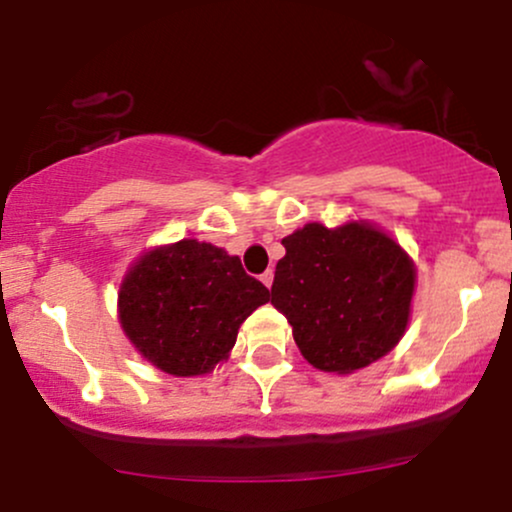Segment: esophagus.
I'll return each mask as SVG.
<instances>
[{"label": "esophagus", "mask_w": 512, "mask_h": 512, "mask_svg": "<svg viewBox=\"0 0 512 512\" xmlns=\"http://www.w3.org/2000/svg\"><path fill=\"white\" fill-rule=\"evenodd\" d=\"M260 279H262V284L267 286V289H272V284H274V272H272V269H267V272H264V274L260 276Z\"/></svg>", "instance_id": "1"}]
</instances>
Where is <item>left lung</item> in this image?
Here are the masks:
<instances>
[{
    "instance_id": "left-lung-1",
    "label": "left lung",
    "mask_w": 512,
    "mask_h": 512,
    "mask_svg": "<svg viewBox=\"0 0 512 512\" xmlns=\"http://www.w3.org/2000/svg\"><path fill=\"white\" fill-rule=\"evenodd\" d=\"M281 245L272 305L310 366L349 375L395 349L411 317L416 264L390 233L370 221H315Z\"/></svg>"
}]
</instances>
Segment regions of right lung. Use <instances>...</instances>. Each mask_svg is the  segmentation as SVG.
Returning <instances> with one entry per match:
<instances>
[{
  "label": "right lung",
  "instance_id": "right-lung-1",
  "mask_svg": "<svg viewBox=\"0 0 512 512\" xmlns=\"http://www.w3.org/2000/svg\"><path fill=\"white\" fill-rule=\"evenodd\" d=\"M267 301V286L245 274L236 255L182 238L129 264L117 293V320L151 366L195 378L228 361L245 317Z\"/></svg>",
  "mask_w": 512,
  "mask_h": 512
}]
</instances>
